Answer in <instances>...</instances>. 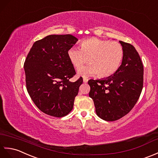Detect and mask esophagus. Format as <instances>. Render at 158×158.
<instances>
[{
  "label": "esophagus",
  "instance_id": "34e87169",
  "mask_svg": "<svg viewBox=\"0 0 158 158\" xmlns=\"http://www.w3.org/2000/svg\"><path fill=\"white\" fill-rule=\"evenodd\" d=\"M88 79H87V78H83V82H85V83H86V82H88Z\"/></svg>",
  "mask_w": 158,
  "mask_h": 158
}]
</instances>
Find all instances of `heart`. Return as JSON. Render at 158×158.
<instances>
[{
  "label": "heart",
  "mask_w": 158,
  "mask_h": 158,
  "mask_svg": "<svg viewBox=\"0 0 158 158\" xmlns=\"http://www.w3.org/2000/svg\"><path fill=\"white\" fill-rule=\"evenodd\" d=\"M81 49L71 48L68 57L76 69L89 62L90 65L78 70V74L88 76L97 74L101 78H108L118 71L124 58V48L115 41L90 38L80 44Z\"/></svg>",
  "instance_id": "1"
}]
</instances>
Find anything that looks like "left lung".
<instances>
[{
  "mask_svg": "<svg viewBox=\"0 0 158 158\" xmlns=\"http://www.w3.org/2000/svg\"><path fill=\"white\" fill-rule=\"evenodd\" d=\"M124 58L114 75L101 80H90L89 97L97 115L106 121L119 120L129 113L137 102L143 86V65L132 44L119 41Z\"/></svg>",
  "mask_w": 158,
  "mask_h": 158,
  "instance_id": "left-lung-1",
  "label": "left lung"
}]
</instances>
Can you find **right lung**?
<instances>
[{"mask_svg":"<svg viewBox=\"0 0 158 158\" xmlns=\"http://www.w3.org/2000/svg\"><path fill=\"white\" fill-rule=\"evenodd\" d=\"M78 41L71 34L48 35L37 40L24 63L26 88L43 113L61 118L72 110L82 77L73 82L76 71L68 51Z\"/></svg>","mask_w":158,"mask_h":158,"instance_id":"add662e5","label":"right lung"}]
</instances>
